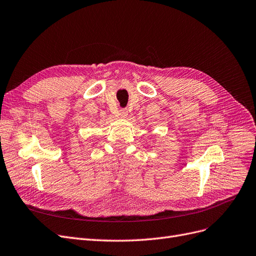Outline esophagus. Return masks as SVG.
Instances as JSON below:
<instances>
[{
  "label": "esophagus",
  "mask_w": 256,
  "mask_h": 256,
  "mask_svg": "<svg viewBox=\"0 0 256 256\" xmlns=\"http://www.w3.org/2000/svg\"><path fill=\"white\" fill-rule=\"evenodd\" d=\"M128 110L126 108H121L120 110V114H119V115H120V117L121 118H126V116H128Z\"/></svg>",
  "instance_id": "esophagus-1"
}]
</instances>
